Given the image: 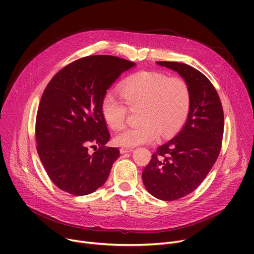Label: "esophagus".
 I'll return each mask as SVG.
<instances>
[{
	"label": "esophagus",
	"instance_id": "esophagus-1",
	"mask_svg": "<svg viewBox=\"0 0 254 254\" xmlns=\"http://www.w3.org/2000/svg\"><path fill=\"white\" fill-rule=\"evenodd\" d=\"M134 150L132 147H122L120 148V153H126V152H130Z\"/></svg>",
	"mask_w": 254,
	"mask_h": 254
}]
</instances>
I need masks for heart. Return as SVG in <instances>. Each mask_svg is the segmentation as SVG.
<instances>
[{"label":"heart","instance_id":"obj_1","mask_svg":"<svg viewBox=\"0 0 254 254\" xmlns=\"http://www.w3.org/2000/svg\"><path fill=\"white\" fill-rule=\"evenodd\" d=\"M119 90L124 102L111 91H107L101 101L102 116L111 128L119 129L125 126L127 108H140V125L123 129L114 138L119 146L134 147L151 143L159 135L162 138L173 137L182 128L190 115V89L180 77L141 71L124 80Z\"/></svg>","mask_w":254,"mask_h":254}]
</instances>
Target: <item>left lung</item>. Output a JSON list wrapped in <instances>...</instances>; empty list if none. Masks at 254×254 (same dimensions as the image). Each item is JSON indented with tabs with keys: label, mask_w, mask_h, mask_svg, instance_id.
<instances>
[{
	"label": "left lung",
	"mask_w": 254,
	"mask_h": 254,
	"mask_svg": "<svg viewBox=\"0 0 254 254\" xmlns=\"http://www.w3.org/2000/svg\"><path fill=\"white\" fill-rule=\"evenodd\" d=\"M157 64L184 78L190 89L191 106L182 130L156 149L142 179L156 198L175 201L195 190L215 164L221 149L224 116L218 93L203 73L182 63Z\"/></svg>",
	"instance_id": "left-lung-1"
}]
</instances>
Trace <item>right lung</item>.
<instances>
[{"label":"right lung","instance_id":"right-lung-1","mask_svg":"<svg viewBox=\"0 0 254 254\" xmlns=\"http://www.w3.org/2000/svg\"><path fill=\"white\" fill-rule=\"evenodd\" d=\"M134 65L113 56H88L64 66L45 87L36 117L37 151L60 190L86 195L108 178L119 150L105 146L110 132L101 101L119 75ZM89 148L97 150L90 155Z\"/></svg>","mask_w":254,"mask_h":254}]
</instances>
